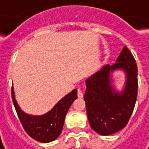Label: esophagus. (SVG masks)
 Returning <instances> with one entry per match:
<instances>
[{
	"label": "esophagus",
	"mask_w": 149,
	"mask_h": 149,
	"mask_svg": "<svg viewBox=\"0 0 149 149\" xmlns=\"http://www.w3.org/2000/svg\"><path fill=\"white\" fill-rule=\"evenodd\" d=\"M77 96H78V98H83V91H82V89L80 88H77Z\"/></svg>",
	"instance_id": "1"
}]
</instances>
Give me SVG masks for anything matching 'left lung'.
I'll return each instance as SVG.
<instances>
[{"mask_svg": "<svg viewBox=\"0 0 149 149\" xmlns=\"http://www.w3.org/2000/svg\"><path fill=\"white\" fill-rule=\"evenodd\" d=\"M123 70L125 86L119 92L112 85V73ZM137 66L135 59L124 46L116 62L105 65L86 80L84 100L90 126L98 134L108 136L127 126L137 97Z\"/></svg>", "mask_w": 149, "mask_h": 149, "instance_id": "1", "label": "left lung"}]
</instances>
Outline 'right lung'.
<instances>
[{"mask_svg":"<svg viewBox=\"0 0 149 149\" xmlns=\"http://www.w3.org/2000/svg\"><path fill=\"white\" fill-rule=\"evenodd\" d=\"M77 89L66 94L56 104L42 116H32L26 114L19 107L15 99V93L12 88V98L18 118L25 132L34 140L40 143L55 141L62 132L66 113L72 104L77 98Z\"/></svg>","mask_w":149,"mask_h":149,"instance_id":"1","label":"right lung"}]
</instances>
